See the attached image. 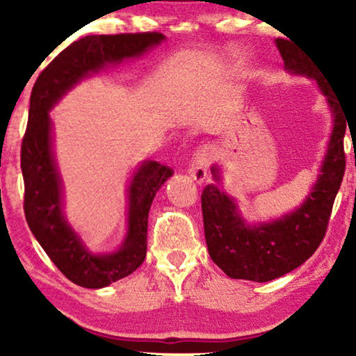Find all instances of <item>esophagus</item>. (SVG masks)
<instances>
[{"label":"esophagus","instance_id":"34e87169","mask_svg":"<svg viewBox=\"0 0 356 356\" xmlns=\"http://www.w3.org/2000/svg\"><path fill=\"white\" fill-rule=\"evenodd\" d=\"M211 165V152L207 147H199L191 155V163H189L188 173L196 179L197 183H202L207 177V168Z\"/></svg>","mask_w":356,"mask_h":356}]
</instances>
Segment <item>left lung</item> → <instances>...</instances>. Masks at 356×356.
Masks as SVG:
<instances>
[{
	"mask_svg": "<svg viewBox=\"0 0 356 356\" xmlns=\"http://www.w3.org/2000/svg\"><path fill=\"white\" fill-rule=\"evenodd\" d=\"M285 67L318 81L334 111V129L321 177L303 206L290 216L264 225L248 227L236 206L217 186L207 184L201 194L204 235L212 261L232 279L269 282L289 274L309 259L327 232L329 218L345 173L343 138L347 118L340 111L319 67L285 38H277ZM218 170L212 173L218 179Z\"/></svg>",
	"mask_w": 356,
	"mask_h": 356,
	"instance_id": "obj_1",
	"label": "left lung"
}]
</instances>
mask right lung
I'll return each instance as SVG.
<instances>
[{
    "mask_svg": "<svg viewBox=\"0 0 356 356\" xmlns=\"http://www.w3.org/2000/svg\"><path fill=\"white\" fill-rule=\"evenodd\" d=\"M163 38L160 32L87 35L65 48L33 84L21 145L24 213L53 264L72 284L84 289H102L133 274L143 264L147 251L150 204L173 170L157 162H147L138 170L129 184V230L123 246L113 254H90L61 213V186L51 155L48 110L81 77L102 70L106 63L143 55Z\"/></svg>",
    "mask_w": 356,
    "mask_h": 356,
    "instance_id": "obj_1",
    "label": "right lung"
}]
</instances>
